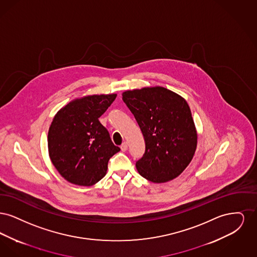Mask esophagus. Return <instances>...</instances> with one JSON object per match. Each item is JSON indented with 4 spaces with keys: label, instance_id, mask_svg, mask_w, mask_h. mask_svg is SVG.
Returning a JSON list of instances; mask_svg holds the SVG:
<instances>
[{
    "label": "esophagus",
    "instance_id": "obj_1",
    "mask_svg": "<svg viewBox=\"0 0 257 257\" xmlns=\"http://www.w3.org/2000/svg\"><path fill=\"white\" fill-rule=\"evenodd\" d=\"M120 148H121V150L122 151H126L127 150V148H128V144L125 142V143H123L122 145L120 146Z\"/></svg>",
    "mask_w": 257,
    "mask_h": 257
}]
</instances>
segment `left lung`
Here are the masks:
<instances>
[{
	"mask_svg": "<svg viewBox=\"0 0 257 257\" xmlns=\"http://www.w3.org/2000/svg\"><path fill=\"white\" fill-rule=\"evenodd\" d=\"M124 103L134 114L146 143L136 162L139 173L153 183L179 176L193 159L197 132L191 109L179 94L163 86L126 90Z\"/></svg>",
	"mask_w": 257,
	"mask_h": 257,
	"instance_id": "1",
	"label": "left lung"
}]
</instances>
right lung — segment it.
<instances>
[{"label": "right lung", "instance_id": "1", "mask_svg": "<svg viewBox=\"0 0 257 257\" xmlns=\"http://www.w3.org/2000/svg\"><path fill=\"white\" fill-rule=\"evenodd\" d=\"M115 97L111 93L76 98L54 116L48 132L49 157L66 181L89 187L106 175L109 160L120 148L98 118Z\"/></svg>", "mask_w": 257, "mask_h": 257}]
</instances>
